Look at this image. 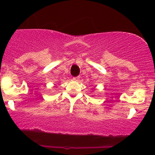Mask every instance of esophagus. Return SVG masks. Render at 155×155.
I'll use <instances>...</instances> for the list:
<instances>
[{
	"label": "esophagus",
	"instance_id": "obj_1",
	"mask_svg": "<svg viewBox=\"0 0 155 155\" xmlns=\"http://www.w3.org/2000/svg\"><path fill=\"white\" fill-rule=\"evenodd\" d=\"M79 79H80V76H77V77H74V81H78Z\"/></svg>",
	"mask_w": 155,
	"mask_h": 155
}]
</instances>
